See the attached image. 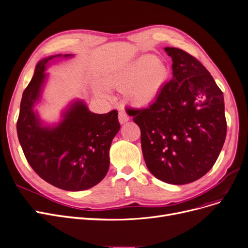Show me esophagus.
<instances>
[{
    "label": "esophagus",
    "instance_id": "obj_1",
    "mask_svg": "<svg viewBox=\"0 0 248 248\" xmlns=\"http://www.w3.org/2000/svg\"><path fill=\"white\" fill-rule=\"evenodd\" d=\"M118 122H120V124H125L126 122H128V116L124 111H121L118 113Z\"/></svg>",
    "mask_w": 248,
    "mask_h": 248
}]
</instances>
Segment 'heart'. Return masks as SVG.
<instances>
[{"label": "heart", "mask_w": 248, "mask_h": 248, "mask_svg": "<svg viewBox=\"0 0 248 248\" xmlns=\"http://www.w3.org/2000/svg\"><path fill=\"white\" fill-rule=\"evenodd\" d=\"M169 75V68L162 61L149 55L110 72L105 77V84L115 90L124 91L127 102L143 107L159 97Z\"/></svg>", "instance_id": "b5f03b06"}]
</instances>
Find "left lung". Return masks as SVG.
Listing matches in <instances>:
<instances>
[{
  "mask_svg": "<svg viewBox=\"0 0 248 248\" xmlns=\"http://www.w3.org/2000/svg\"><path fill=\"white\" fill-rule=\"evenodd\" d=\"M173 77L148 107L132 109L141 128L146 165L156 178L186 185L214 166L227 123L223 92L202 62L186 51L165 47Z\"/></svg>",
  "mask_w": 248,
  "mask_h": 248,
  "instance_id": "obj_1",
  "label": "left lung"
}]
</instances>
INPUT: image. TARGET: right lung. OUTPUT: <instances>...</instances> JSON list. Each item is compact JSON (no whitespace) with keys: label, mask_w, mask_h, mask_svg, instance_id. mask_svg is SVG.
Segmentation results:
<instances>
[{"label":"right lung","mask_w":248,"mask_h":248,"mask_svg":"<svg viewBox=\"0 0 248 248\" xmlns=\"http://www.w3.org/2000/svg\"><path fill=\"white\" fill-rule=\"evenodd\" d=\"M73 55H57L38 62L23 92L17 134L29 165L51 186L69 190L88 189L105 177L109 168V149L120 131L117 111L91 112L82 100L62 112L57 125H44L34 111L41 97L48 62Z\"/></svg>","instance_id":"1"}]
</instances>
